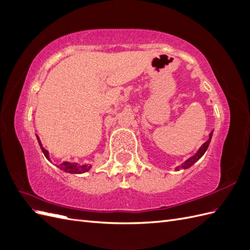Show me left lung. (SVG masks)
Here are the masks:
<instances>
[{"instance_id":"obj_1","label":"left lung","mask_w":250,"mask_h":250,"mask_svg":"<svg viewBox=\"0 0 250 250\" xmlns=\"http://www.w3.org/2000/svg\"><path fill=\"white\" fill-rule=\"evenodd\" d=\"M211 135H213V131H211L210 133H209V138H208V140L203 144V145L199 148V150L197 151V153H196L195 155H193L192 157H190L188 158V160H187L183 165L181 166H178V167L176 168V170H180V169H188V168H190L191 166H193L196 162H197L199 158L206 153V151H207V149H208V145H209V143H210V140H211Z\"/></svg>"}]
</instances>
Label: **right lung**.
<instances>
[{"instance_id": "right-lung-1", "label": "right lung", "mask_w": 250, "mask_h": 250, "mask_svg": "<svg viewBox=\"0 0 250 250\" xmlns=\"http://www.w3.org/2000/svg\"><path fill=\"white\" fill-rule=\"evenodd\" d=\"M36 138H37V141H39V144H40V146H41V149H42V153H43V154H44V156H46V157L48 158V160L50 161L49 152H48V151H47L46 149H44V148L42 147V143H41V140H40V138H39V137H37V135H36ZM57 167H58L60 170H62V171L67 172V173H72V174H81V173H84V172L89 171V169L92 168V166H90V165H82V166H80V165H78L77 163L64 162V163H62V164L58 165Z\"/></svg>"}]
</instances>
